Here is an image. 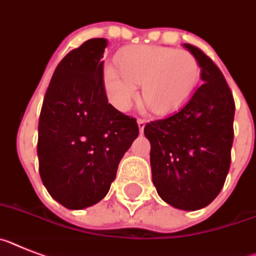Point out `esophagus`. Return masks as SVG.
Returning <instances> with one entry per match:
<instances>
[{
  "label": "esophagus",
  "instance_id": "1",
  "mask_svg": "<svg viewBox=\"0 0 256 256\" xmlns=\"http://www.w3.org/2000/svg\"><path fill=\"white\" fill-rule=\"evenodd\" d=\"M138 126H139V130H140V132H143L144 126H146V120L138 118Z\"/></svg>",
  "mask_w": 256,
  "mask_h": 256
}]
</instances>
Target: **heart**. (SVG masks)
<instances>
[{"instance_id":"1","label":"heart","mask_w":256,"mask_h":256,"mask_svg":"<svg viewBox=\"0 0 256 256\" xmlns=\"http://www.w3.org/2000/svg\"><path fill=\"white\" fill-rule=\"evenodd\" d=\"M118 70L106 66L103 85L114 108L125 112L138 95H142L152 112L168 114L188 102L200 78L198 60L186 50L168 46L138 45L120 51Z\"/></svg>"}]
</instances>
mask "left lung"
I'll use <instances>...</instances> for the list:
<instances>
[{"mask_svg":"<svg viewBox=\"0 0 256 256\" xmlns=\"http://www.w3.org/2000/svg\"><path fill=\"white\" fill-rule=\"evenodd\" d=\"M201 66L202 84L184 106L144 128L157 193L180 210L214 201L226 182L233 144L234 99L223 73L196 46L184 44Z\"/></svg>","mask_w":256,"mask_h":256,"instance_id":"8db88e82","label":"left lung"}]
</instances>
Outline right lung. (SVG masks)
I'll list each match as a JSON object with an SVG mask.
<instances>
[{
    "label": "right lung",
    "mask_w": 256,
    "mask_h": 256,
    "mask_svg": "<svg viewBox=\"0 0 256 256\" xmlns=\"http://www.w3.org/2000/svg\"><path fill=\"white\" fill-rule=\"evenodd\" d=\"M108 41L91 38L58 64L38 121L42 183L64 208L81 210L103 200L118 164L139 135L136 120L108 103L103 58Z\"/></svg>",
    "instance_id": "add662e5"
}]
</instances>
